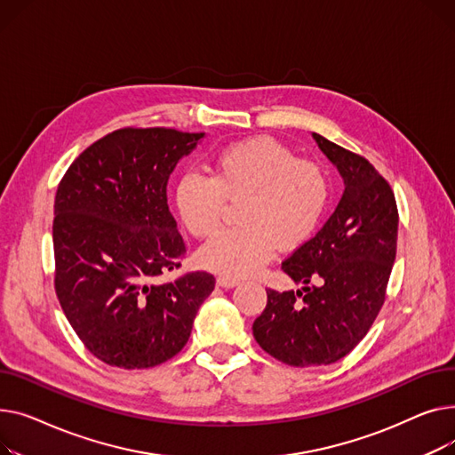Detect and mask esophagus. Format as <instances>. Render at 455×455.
I'll list each match as a JSON object with an SVG mask.
<instances>
[{"instance_id": "34e87169", "label": "esophagus", "mask_w": 455, "mask_h": 455, "mask_svg": "<svg viewBox=\"0 0 455 455\" xmlns=\"http://www.w3.org/2000/svg\"><path fill=\"white\" fill-rule=\"evenodd\" d=\"M238 283H240L238 279H233V277H228V275H220V277L217 279V284L222 286V288H233V286H236Z\"/></svg>"}]
</instances>
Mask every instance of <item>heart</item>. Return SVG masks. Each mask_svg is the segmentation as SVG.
<instances>
[{"label":"heart","mask_w":455,"mask_h":455,"mask_svg":"<svg viewBox=\"0 0 455 455\" xmlns=\"http://www.w3.org/2000/svg\"><path fill=\"white\" fill-rule=\"evenodd\" d=\"M174 200L193 236L211 238L222 226L226 200L238 202L236 224L198 253L200 264L240 279L257 274L275 248L301 246L323 220L331 200L329 172L268 136L224 147L212 159L211 176L187 171Z\"/></svg>","instance_id":"heart-1"}]
</instances>
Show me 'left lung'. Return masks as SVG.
Instances as JSON below:
<instances>
[{"instance_id": "1", "label": "left lung", "mask_w": 455, "mask_h": 455, "mask_svg": "<svg viewBox=\"0 0 455 455\" xmlns=\"http://www.w3.org/2000/svg\"><path fill=\"white\" fill-rule=\"evenodd\" d=\"M312 136L345 191L323 228L281 266L303 288L266 290L253 322L262 349L293 367L334 363L355 349L384 305L396 255L398 211L386 178L363 156Z\"/></svg>"}]
</instances>
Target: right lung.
Instances as JSON below:
<instances>
[{
	"instance_id": "right-lung-1",
	"label": "right lung",
	"mask_w": 455,
	"mask_h": 455,
	"mask_svg": "<svg viewBox=\"0 0 455 455\" xmlns=\"http://www.w3.org/2000/svg\"><path fill=\"white\" fill-rule=\"evenodd\" d=\"M205 136L121 128L90 145L55 196V290L86 349L108 365L148 369L178 355L215 277L164 281L185 255L167 183Z\"/></svg>"
}]
</instances>
